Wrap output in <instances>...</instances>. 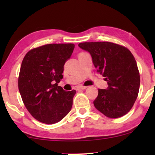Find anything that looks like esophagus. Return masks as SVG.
<instances>
[{"label": "esophagus", "mask_w": 155, "mask_h": 155, "mask_svg": "<svg viewBox=\"0 0 155 155\" xmlns=\"http://www.w3.org/2000/svg\"><path fill=\"white\" fill-rule=\"evenodd\" d=\"M87 87L86 86H83V85H79L77 87H76V90H84V89H86Z\"/></svg>", "instance_id": "1"}]
</instances>
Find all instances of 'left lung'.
<instances>
[{
  "instance_id": "1",
  "label": "left lung",
  "mask_w": 155,
  "mask_h": 155,
  "mask_svg": "<svg viewBox=\"0 0 155 155\" xmlns=\"http://www.w3.org/2000/svg\"><path fill=\"white\" fill-rule=\"evenodd\" d=\"M78 46L90 52L97 71L109 85L107 90H98L95 108L109 118L126 115L136 100L140 82L132 53L124 46L109 41L83 42Z\"/></svg>"
}]
</instances>
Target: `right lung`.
Here are the masks:
<instances>
[{"label": "right lung", "instance_id": "right-lung-1", "mask_svg": "<svg viewBox=\"0 0 155 155\" xmlns=\"http://www.w3.org/2000/svg\"><path fill=\"white\" fill-rule=\"evenodd\" d=\"M73 44H48L29 51L23 58L18 88L23 103L39 121L54 124L71 111L76 91L58 85L63 66L71 58Z\"/></svg>", "mask_w": 155, "mask_h": 155}]
</instances>
